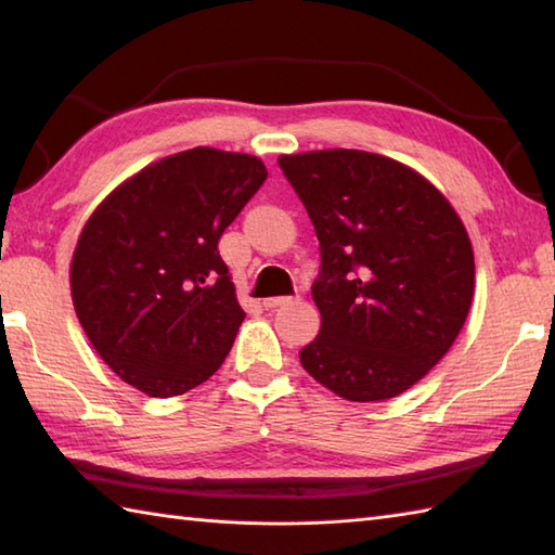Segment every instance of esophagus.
I'll list each match as a JSON object with an SVG mask.
<instances>
[{"label":"esophagus","instance_id":"esophagus-1","mask_svg":"<svg viewBox=\"0 0 555 555\" xmlns=\"http://www.w3.org/2000/svg\"><path fill=\"white\" fill-rule=\"evenodd\" d=\"M288 302H293V298L291 296H276V298H267L264 300V308H281V305H288Z\"/></svg>","mask_w":555,"mask_h":555}]
</instances>
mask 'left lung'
<instances>
[{
    "mask_svg": "<svg viewBox=\"0 0 555 555\" xmlns=\"http://www.w3.org/2000/svg\"><path fill=\"white\" fill-rule=\"evenodd\" d=\"M320 238L322 328L300 364L356 403L417 384L463 328L473 243L451 203L405 164L362 150L281 155Z\"/></svg>",
    "mask_w": 555,
    "mask_h": 555,
    "instance_id": "8db88e82",
    "label": "left lung"
}]
</instances>
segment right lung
Returning a JSON list of instances; mask_svg holds the SVG:
<instances>
[{
	"mask_svg": "<svg viewBox=\"0 0 555 555\" xmlns=\"http://www.w3.org/2000/svg\"><path fill=\"white\" fill-rule=\"evenodd\" d=\"M264 181L253 155L193 147L150 164L92 211L70 298L126 384L171 398L221 367L245 312L217 245Z\"/></svg>",
	"mask_w": 555,
	"mask_h": 555,
	"instance_id": "1",
	"label": "right lung"
}]
</instances>
